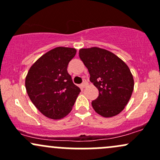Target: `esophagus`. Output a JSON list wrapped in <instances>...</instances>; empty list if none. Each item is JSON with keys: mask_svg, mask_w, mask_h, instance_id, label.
<instances>
[{"mask_svg": "<svg viewBox=\"0 0 160 160\" xmlns=\"http://www.w3.org/2000/svg\"><path fill=\"white\" fill-rule=\"evenodd\" d=\"M88 85V82H86V80H84L83 82H82V84L81 85V86H82V88H85Z\"/></svg>", "mask_w": 160, "mask_h": 160, "instance_id": "34e87169", "label": "esophagus"}]
</instances>
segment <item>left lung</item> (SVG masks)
Listing matches in <instances>:
<instances>
[{"label":"left lung","instance_id":"obj_1","mask_svg":"<svg viewBox=\"0 0 160 160\" xmlns=\"http://www.w3.org/2000/svg\"><path fill=\"white\" fill-rule=\"evenodd\" d=\"M79 57L88 70L90 81L98 89V97L92 102L95 112L104 118L119 114L134 87L128 65L113 52L99 47L81 49Z\"/></svg>","mask_w":160,"mask_h":160}]
</instances>
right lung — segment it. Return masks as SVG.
Masks as SVG:
<instances>
[{
	"instance_id": "obj_1",
	"label": "right lung",
	"mask_w": 160,
	"mask_h": 160,
	"mask_svg": "<svg viewBox=\"0 0 160 160\" xmlns=\"http://www.w3.org/2000/svg\"><path fill=\"white\" fill-rule=\"evenodd\" d=\"M76 54L75 48H54L39 58L25 79L27 94L35 107L46 118L59 120L72 109L81 90L67 71Z\"/></svg>"
}]
</instances>
